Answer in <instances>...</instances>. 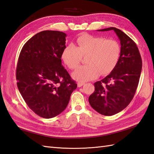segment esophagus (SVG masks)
Listing matches in <instances>:
<instances>
[{
    "label": "esophagus",
    "mask_w": 154,
    "mask_h": 154,
    "mask_svg": "<svg viewBox=\"0 0 154 154\" xmlns=\"http://www.w3.org/2000/svg\"><path fill=\"white\" fill-rule=\"evenodd\" d=\"M84 84H85V83H83V82H78L77 86H78V87H82Z\"/></svg>",
    "instance_id": "esophagus-1"
}]
</instances>
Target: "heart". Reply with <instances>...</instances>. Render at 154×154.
Listing matches in <instances>:
<instances>
[{
  "instance_id": "obj_1",
  "label": "heart",
  "mask_w": 154,
  "mask_h": 154,
  "mask_svg": "<svg viewBox=\"0 0 154 154\" xmlns=\"http://www.w3.org/2000/svg\"><path fill=\"white\" fill-rule=\"evenodd\" d=\"M76 45L69 44L61 53V59L70 69L79 65L82 55L88 54L87 65L80 66L73 73L75 79L87 81L110 73L116 67L121 54L120 44L114 39L85 34L77 38Z\"/></svg>"
}]
</instances>
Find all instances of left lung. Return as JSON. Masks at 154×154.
Segmentation results:
<instances>
[{
    "mask_svg": "<svg viewBox=\"0 0 154 154\" xmlns=\"http://www.w3.org/2000/svg\"><path fill=\"white\" fill-rule=\"evenodd\" d=\"M114 30L120 40L121 54L116 67L103 79L94 83L89 98L93 109L104 116L119 113L131 102L138 85L142 61L136 43L119 29L110 27L98 31Z\"/></svg>",
    "mask_w": 154,
    "mask_h": 154,
    "instance_id": "1",
    "label": "left lung"
}]
</instances>
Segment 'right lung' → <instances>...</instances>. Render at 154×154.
Instances as JSON below:
<instances>
[{
	"label": "right lung",
	"mask_w": 154,
	"mask_h": 154,
	"mask_svg": "<svg viewBox=\"0 0 154 154\" xmlns=\"http://www.w3.org/2000/svg\"><path fill=\"white\" fill-rule=\"evenodd\" d=\"M65 37L60 31L39 32L26 42L18 57V90L28 107L44 119L63 112L77 87L61 65Z\"/></svg>",
	"instance_id": "add662e5"
}]
</instances>
